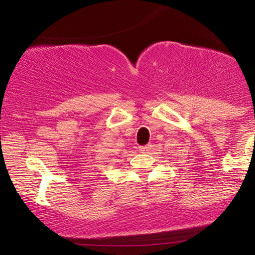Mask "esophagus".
Wrapping results in <instances>:
<instances>
[{
    "instance_id": "34e87169",
    "label": "esophagus",
    "mask_w": 255,
    "mask_h": 255,
    "mask_svg": "<svg viewBox=\"0 0 255 255\" xmlns=\"http://www.w3.org/2000/svg\"><path fill=\"white\" fill-rule=\"evenodd\" d=\"M150 148H151V145L140 146V147H139V151H140V152H147V151H150Z\"/></svg>"
}]
</instances>
